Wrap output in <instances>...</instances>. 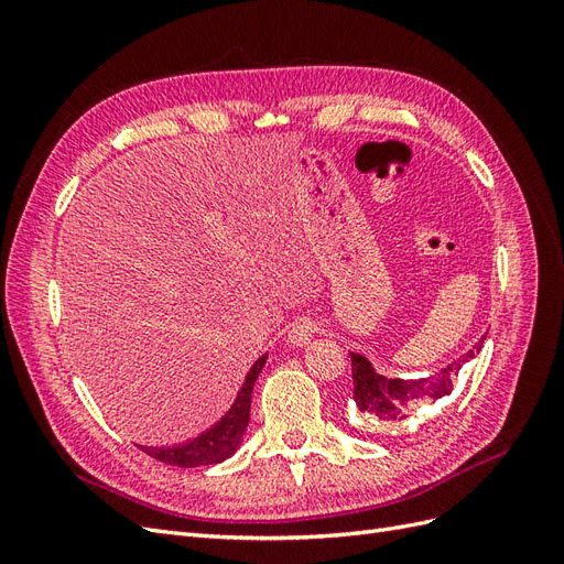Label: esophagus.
Returning <instances> with one entry per match:
<instances>
[{
  "label": "esophagus",
  "mask_w": 564,
  "mask_h": 564,
  "mask_svg": "<svg viewBox=\"0 0 564 564\" xmlns=\"http://www.w3.org/2000/svg\"><path fill=\"white\" fill-rule=\"evenodd\" d=\"M315 332H317V324H315V319H311V317H301V319H296V322L292 324V329H289L286 344H292V346H296V348L308 346V344H311V338L315 336Z\"/></svg>",
  "instance_id": "esophagus-1"
}]
</instances>
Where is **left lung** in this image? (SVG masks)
I'll use <instances>...</instances> for the list:
<instances>
[{"instance_id":"1","label":"left lung","mask_w":564,"mask_h":564,"mask_svg":"<svg viewBox=\"0 0 564 564\" xmlns=\"http://www.w3.org/2000/svg\"><path fill=\"white\" fill-rule=\"evenodd\" d=\"M485 336L477 340L473 350L460 355L452 365L416 379H388L371 367L365 355L350 352L352 400L357 416L362 419V429L371 433L390 431L412 416L419 404L435 402L449 395L452 381L454 377H458V369L482 350Z\"/></svg>"}]
</instances>
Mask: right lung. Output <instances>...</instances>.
Here are the masks:
<instances>
[{
    "instance_id": "add662e5",
    "label": "right lung",
    "mask_w": 564,
    "mask_h": 564,
    "mask_svg": "<svg viewBox=\"0 0 564 564\" xmlns=\"http://www.w3.org/2000/svg\"><path fill=\"white\" fill-rule=\"evenodd\" d=\"M268 355H261L249 369L245 377V383L237 392L235 402L226 412V416H220L212 429L199 433L193 440H185L181 445H169V447H143L148 456L162 460L166 466H178V468H197V466H214L220 464V460L230 458L242 445V437L247 433L249 425V412H251V392L253 383L259 379L261 369L265 367Z\"/></svg>"
}]
</instances>
